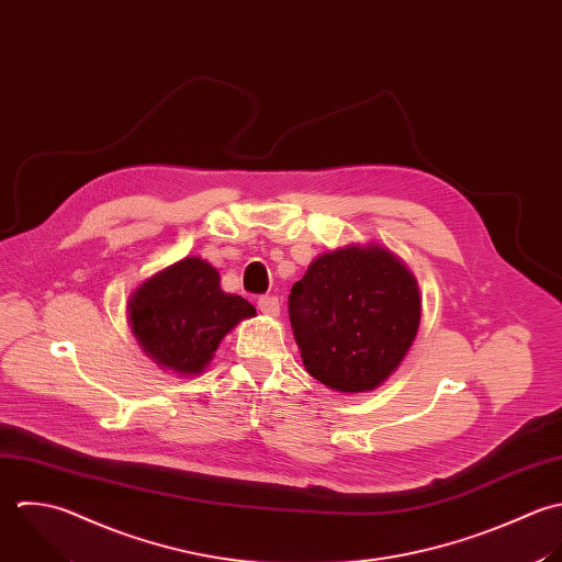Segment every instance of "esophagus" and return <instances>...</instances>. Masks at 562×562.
<instances>
[{"instance_id": "34e87169", "label": "esophagus", "mask_w": 562, "mask_h": 562, "mask_svg": "<svg viewBox=\"0 0 562 562\" xmlns=\"http://www.w3.org/2000/svg\"><path fill=\"white\" fill-rule=\"evenodd\" d=\"M258 308L267 317H278L280 315V300L278 297H260Z\"/></svg>"}]
</instances>
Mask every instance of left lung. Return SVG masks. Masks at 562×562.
Masks as SVG:
<instances>
[{
    "instance_id": "8db88e82",
    "label": "left lung",
    "mask_w": 562,
    "mask_h": 562,
    "mask_svg": "<svg viewBox=\"0 0 562 562\" xmlns=\"http://www.w3.org/2000/svg\"><path fill=\"white\" fill-rule=\"evenodd\" d=\"M306 372L339 394L372 392L398 370L423 317L416 276L379 243L317 256L289 295Z\"/></svg>"
}]
</instances>
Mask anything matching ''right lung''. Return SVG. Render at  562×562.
<instances>
[{
    "mask_svg": "<svg viewBox=\"0 0 562 562\" xmlns=\"http://www.w3.org/2000/svg\"><path fill=\"white\" fill-rule=\"evenodd\" d=\"M254 315L245 297L221 289L218 271L201 256H186L146 278L126 306L142 352L179 376L201 374L223 337Z\"/></svg>",
    "mask_w": 562,
    "mask_h": 562,
    "instance_id": "1",
    "label": "right lung"
}]
</instances>
